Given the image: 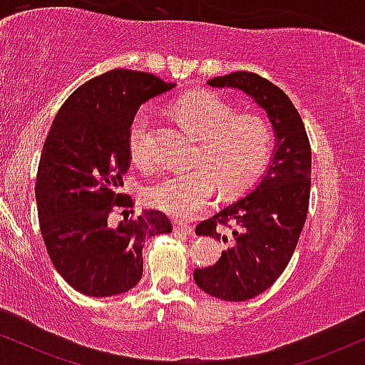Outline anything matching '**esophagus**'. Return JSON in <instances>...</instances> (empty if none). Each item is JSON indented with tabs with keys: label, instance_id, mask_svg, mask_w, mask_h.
Returning <instances> with one entry per match:
<instances>
[{
	"label": "esophagus",
	"instance_id": "34e87169",
	"mask_svg": "<svg viewBox=\"0 0 365 365\" xmlns=\"http://www.w3.org/2000/svg\"><path fill=\"white\" fill-rule=\"evenodd\" d=\"M173 230L177 233H183V235H192L194 233V228L190 225L182 223V221H173Z\"/></svg>",
	"mask_w": 365,
	"mask_h": 365
}]
</instances>
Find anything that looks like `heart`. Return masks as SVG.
<instances>
[{"label":"heart","instance_id":"obj_1","mask_svg":"<svg viewBox=\"0 0 365 365\" xmlns=\"http://www.w3.org/2000/svg\"><path fill=\"white\" fill-rule=\"evenodd\" d=\"M188 130L199 137L195 165L204 170L173 173L145 188L150 207L175 217H190L209 206L216 183L223 194H237L266 168L273 148L269 123L259 115H237L235 108L209 91H195L173 106ZM153 111L142 108L130 125V156L139 165L153 159Z\"/></svg>","mask_w":365,"mask_h":365}]
</instances>
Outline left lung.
<instances>
[{"label":"left lung","mask_w":365,"mask_h":365,"mask_svg":"<svg viewBox=\"0 0 365 365\" xmlns=\"http://www.w3.org/2000/svg\"><path fill=\"white\" fill-rule=\"evenodd\" d=\"M207 86L245 92L266 111L274 132L273 156L261 180L242 199L195 228L197 235L221 240L217 225L238 226L220 261L195 269L194 279L216 299L244 302L266 292L290 262L307 217L311 145L288 96L257 73L233 72L211 78Z\"/></svg>","instance_id":"8db88e82"}]
</instances>
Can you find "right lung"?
Masks as SVG:
<instances>
[{
	"label": "right lung",
	"instance_id": "add662e5",
	"mask_svg": "<svg viewBox=\"0 0 365 365\" xmlns=\"http://www.w3.org/2000/svg\"><path fill=\"white\" fill-rule=\"evenodd\" d=\"M175 86L150 73L111 70L78 87L49 128L36 180L41 235L58 273L83 295L113 297L135 287L145 238L171 232L156 209L118 223L111 212L133 206L130 195L118 194L130 161V125L142 104Z\"/></svg>",
	"mask_w": 365,
	"mask_h": 365
}]
</instances>
